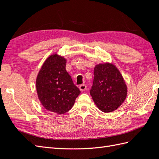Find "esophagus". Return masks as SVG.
<instances>
[{"label":"esophagus","mask_w":159,"mask_h":159,"mask_svg":"<svg viewBox=\"0 0 159 159\" xmlns=\"http://www.w3.org/2000/svg\"><path fill=\"white\" fill-rule=\"evenodd\" d=\"M79 88L81 91H84V90L86 89V88H87V86H86L85 84H81V85H80Z\"/></svg>","instance_id":"esophagus-1"}]
</instances>
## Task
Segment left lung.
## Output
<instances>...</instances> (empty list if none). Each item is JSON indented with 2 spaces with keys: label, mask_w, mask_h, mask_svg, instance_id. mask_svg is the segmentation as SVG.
<instances>
[{
  "label": "left lung",
  "mask_w": 159,
  "mask_h": 159,
  "mask_svg": "<svg viewBox=\"0 0 159 159\" xmlns=\"http://www.w3.org/2000/svg\"><path fill=\"white\" fill-rule=\"evenodd\" d=\"M90 94L102 111L112 112L125 100L127 88L121 74L113 64L96 65Z\"/></svg>",
  "instance_id": "left-lung-1"
}]
</instances>
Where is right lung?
<instances>
[{
    "instance_id": "obj_1",
    "label": "right lung",
    "mask_w": 159,
    "mask_h": 159,
    "mask_svg": "<svg viewBox=\"0 0 159 159\" xmlns=\"http://www.w3.org/2000/svg\"><path fill=\"white\" fill-rule=\"evenodd\" d=\"M66 60L54 54L43 64L36 80L38 99L46 110L64 114L75 103L80 91L66 70Z\"/></svg>"
}]
</instances>
